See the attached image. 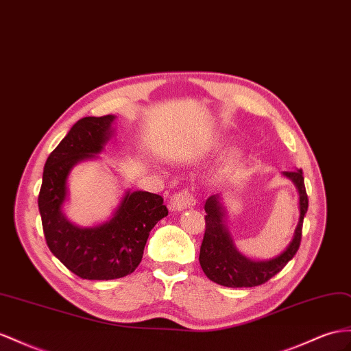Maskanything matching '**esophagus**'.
<instances>
[{
	"instance_id": "obj_1",
	"label": "esophagus",
	"mask_w": 351,
	"mask_h": 351,
	"mask_svg": "<svg viewBox=\"0 0 351 351\" xmlns=\"http://www.w3.org/2000/svg\"><path fill=\"white\" fill-rule=\"evenodd\" d=\"M194 204V197L190 191H179L172 195V199L169 202V209L170 212H181L186 208Z\"/></svg>"
}]
</instances>
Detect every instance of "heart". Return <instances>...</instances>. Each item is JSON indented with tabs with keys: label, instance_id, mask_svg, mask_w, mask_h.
<instances>
[{
	"label": "heart",
	"instance_id": "obj_1",
	"mask_svg": "<svg viewBox=\"0 0 351 351\" xmlns=\"http://www.w3.org/2000/svg\"><path fill=\"white\" fill-rule=\"evenodd\" d=\"M240 158H241V151L240 149H237V148L230 149L222 158V163L219 165V167L217 170V176H222V175L228 173L230 170L239 163Z\"/></svg>",
	"mask_w": 351,
	"mask_h": 351
}]
</instances>
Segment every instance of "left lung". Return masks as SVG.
<instances>
[{
  "instance_id": "1",
  "label": "left lung",
  "mask_w": 351,
  "mask_h": 351,
  "mask_svg": "<svg viewBox=\"0 0 351 351\" xmlns=\"http://www.w3.org/2000/svg\"><path fill=\"white\" fill-rule=\"evenodd\" d=\"M296 186L300 195V219L293 237L280 255L267 261H256L239 252L226 223V208L222 194L210 195L204 203L206 231L200 247L199 261L203 273L212 282L227 287H254L265 283L291 261L301 243L302 221L308 209V197L305 191L301 169L282 172Z\"/></svg>"
}]
</instances>
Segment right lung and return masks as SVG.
<instances>
[{
    "label": "right lung",
    "mask_w": 351,
    "mask_h": 351,
    "mask_svg": "<svg viewBox=\"0 0 351 351\" xmlns=\"http://www.w3.org/2000/svg\"><path fill=\"white\" fill-rule=\"evenodd\" d=\"M115 115L84 117L49 156L43 172L38 209L47 246L74 274L87 280H112L133 273L142 261L149 231L167 217L163 197L125 190L111 218L78 227L64 212L71 170L96 160L114 136Z\"/></svg>",
    "instance_id": "right-lung-1"
}]
</instances>
